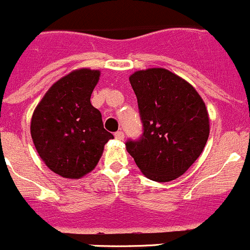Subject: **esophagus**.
Segmentation results:
<instances>
[{
  "label": "esophagus",
  "instance_id": "obj_1",
  "mask_svg": "<svg viewBox=\"0 0 250 250\" xmlns=\"http://www.w3.org/2000/svg\"><path fill=\"white\" fill-rule=\"evenodd\" d=\"M115 138L117 140H123V139H125V133L121 132V130H120V132H116L115 133Z\"/></svg>",
  "mask_w": 250,
  "mask_h": 250
}]
</instances>
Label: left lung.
<instances>
[{
  "label": "left lung",
  "mask_w": 250,
  "mask_h": 250,
  "mask_svg": "<svg viewBox=\"0 0 250 250\" xmlns=\"http://www.w3.org/2000/svg\"><path fill=\"white\" fill-rule=\"evenodd\" d=\"M143 123L138 140L125 143L140 171L151 181L169 182L189 168L204 150L209 115L198 91L165 68L129 77Z\"/></svg>",
  "instance_id": "8db88e82"
}]
</instances>
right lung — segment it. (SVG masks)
<instances>
[{
  "mask_svg": "<svg viewBox=\"0 0 250 250\" xmlns=\"http://www.w3.org/2000/svg\"><path fill=\"white\" fill-rule=\"evenodd\" d=\"M100 71L77 69L56 82L34 110L30 133L46 166L64 178L78 179L95 168L113 135L90 103Z\"/></svg>",
  "mask_w": 250,
  "mask_h": 250,
  "instance_id": "right-lung-1",
  "label": "right lung"
}]
</instances>
